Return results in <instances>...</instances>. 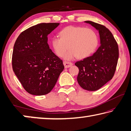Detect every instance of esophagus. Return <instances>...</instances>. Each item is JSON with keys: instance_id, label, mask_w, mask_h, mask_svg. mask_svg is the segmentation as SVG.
Instances as JSON below:
<instances>
[{"instance_id": "34e87169", "label": "esophagus", "mask_w": 131, "mask_h": 131, "mask_svg": "<svg viewBox=\"0 0 131 131\" xmlns=\"http://www.w3.org/2000/svg\"><path fill=\"white\" fill-rule=\"evenodd\" d=\"M63 65H64V66H65V68H69V67H70L71 66L73 65V63L72 62H69L64 61Z\"/></svg>"}]
</instances>
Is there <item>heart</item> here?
I'll list each match as a JSON object with an SVG mask.
<instances>
[{
  "mask_svg": "<svg viewBox=\"0 0 131 131\" xmlns=\"http://www.w3.org/2000/svg\"><path fill=\"white\" fill-rule=\"evenodd\" d=\"M59 37H53L51 41L52 47L57 56H64L66 60L77 57L85 59L91 55L99 44V37L94 30L83 26H68L59 32Z\"/></svg>",
  "mask_w": 131,
  "mask_h": 131,
  "instance_id": "obj_1",
  "label": "heart"
}]
</instances>
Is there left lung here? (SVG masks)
Instances as JSON below:
<instances>
[{"label": "left lung", "instance_id": "left-lung-1", "mask_svg": "<svg viewBox=\"0 0 131 131\" xmlns=\"http://www.w3.org/2000/svg\"><path fill=\"white\" fill-rule=\"evenodd\" d=\"M98 31L100 46L92 56L77 61V81L83 89L94 91L109 81L113 77L118 59V44L113 35L105 26L86 21Z\"/></svg>", "mask_w": 131, "mask_h": 131}]
</instances>
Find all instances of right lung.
Here are the masks:
<instances>
[{"label":"right lung","mask_w":131,"mask_h":131,"mask_svg":"<svg viewBox=\"0 0 131 131\" xmlns=\"http://www.w3.org/2000/svg\"><path fill=\"white\" fill-rule=\"evenodd\" d=\"M59 25L37 24L22 32L15 42L13 69L24 89L32 95L48 94L64 69L62 61L47 43V36Z\"/></svg>","instance_id":"1"}]
</instances>
